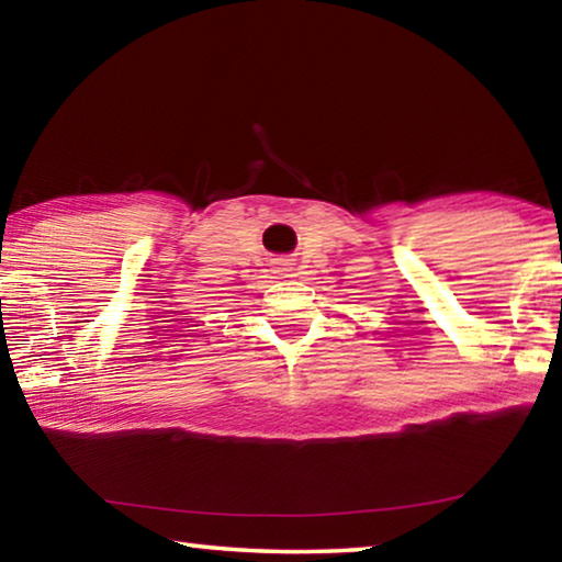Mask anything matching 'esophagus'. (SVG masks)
I'll return each instance as SVG.
<instances>
[{
	"instance_id": "obj_1",
	"label": "esophagus",
	"mask_w": 562,
	"mask_h": 562,
	"mask_svg": "<svg viewBox=\"0 0 562 562\" xmlns=\"http://www.w3.org/2000/svg\"><path fill=\"white\" fill-rule=\"evenodd\" d=\"M290 265L292 262H288V260H280L278 265H274V272H278V274H290V270H292Z\"/></svg>"
}]
</instances>
